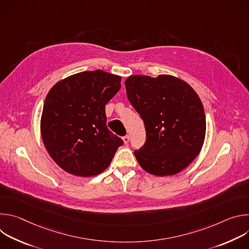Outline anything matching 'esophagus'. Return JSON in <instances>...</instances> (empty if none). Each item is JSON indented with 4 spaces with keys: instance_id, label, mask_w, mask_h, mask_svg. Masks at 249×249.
<instances>
[{
    "instance_id": "1",
    "label": "esophagus",
    "mask_w": 249,
    "mask_h": 249,
    "mask_svg": "<svg viewBox=\"0 0 249 249\" xmlns=\"http://www.w3.org/2000/svg\"><path fill=\"white\" fill-rule=\"evenodd\" d=\"M122 139H123V142H124V143H125V144H128V143H129V140H130V137H129L128 135L124 136V137H123Z\"/></svg>"
}]
</instances>
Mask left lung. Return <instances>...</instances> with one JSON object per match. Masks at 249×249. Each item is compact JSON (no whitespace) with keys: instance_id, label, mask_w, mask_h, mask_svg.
<instances>
[{"instance_id":"8db88e82","label":"left lung","mask_w":249,"mask_h":249,"mask_svg":"<svg viewBox=\"0 0 249 249\" xmlns=\"http://www.w3.org/2000/svg\"><path fill=\"white\" fill-rule=\"evenodd\" d=\"M125 87L147 132L145 145L134 152L141 167L158 176L183 170L199 155L206 134L204 107L196 91L170 75L130 76Z\"/></svg>"}]
</instances>
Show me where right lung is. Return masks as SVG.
<instances>
[{
  "label": "right lung",
  "instance_id": "add662e5",
  "mask_svg": "<svg viewBox=\"0 0 249 249\" xmlns=\"http://www.w3.org/2000/svg\"><path fill=\"white\" fill-rule=\"evenodd\" d=\"M121 77L86 71L56 83L43 105L40 131L52 160L77 176H94L110 164L121 138L106 126L105 105L120 89Z\"/></svg>",
  "mask_w": 249,
  "mask_h": 249
}]
</instances>
